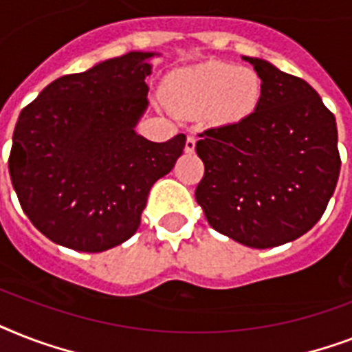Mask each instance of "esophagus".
<instances>
[{
    "mask_svg": "<svg viewBox=\"0 0 352 352\" xmlns=\"http://www.w3.org/2000/svg\"><path fill=\"white\" fill-rule=\"evenodd\" d=\"M195 142H197V138L193 137V135H188L186 146H184V149H186V153H193V151H195Z\"/></svg>",
    "mask_w": 352,
    "mask_h": 352,
    "instance_id": "34e87169",
    "label": "esophagus"
}]
</instances>
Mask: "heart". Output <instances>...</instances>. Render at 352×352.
<instances>
[{"label":"heart","mask_w":352,"mask_h":352,"mask_svg":"<svg viewBox=\"0 0 352 352\" xmlns=\"http://www.w3.org/2000/svg\"><path fill=\"white\" fill-rule=\"evenodd\" d=\"M168 95L175 111L192 115L212 107L214 120L235 122L256 109L261 80L248 67L208 62L173 74Z\"/></svg>","instance_id":"b5f03b06"}]
</instances>
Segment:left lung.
I'll return each mask as SVG.
<instances>
[{
	"instance_id": "obj_1",
	"label": "left lung",
	"mask_w": 352,
	"mask_h": 352,
	"mask_svg": "<svg viewBox=\"0 0 352 352\" xmlns=\"http://www.w3.org/2000/svg\"><path fill=\"white\" fill-rule=\"evenodd\" d=\"M261 78L257 107L199 133L195 199L210 226L252 248L298 239L327 208L340 175L334 115L305 80L245 56Z\"/></svg>"
}]
</instances>
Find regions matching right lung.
Returning <instances> with one entry per match:
<instances>
[{"instance_id":"1","label":"right lung","mask_w":352,"mask_h":352,"mask_svg":"<svg viewBox=\"0 0 352 352\" xmlns=\"http://www.w3.org/2000/svg\"><path fill=\"white\" fill-rule=\"evenodd\" d=\"M151 56L127 52L65 74L19 113L8 171L23 212L52 243L104 252L129 239L155 181L182 155V133L168 142L135 133Z\"/></svg>"}]
</instances>
